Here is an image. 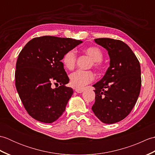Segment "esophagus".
<instances>
[{"mask_svg":"<svg viewBox=\"0 0 155 155\" xmlns=\"http://www.w3.org/2000/svg\"><path fill=\"white\" fill-rule=\"evenodd\" d=\"M75 91L78 93H83L84 90L83 89H78V88H77V89H75Z\"/></svg>","mask_w":155,"mask_h":155,"instance_id":"esophagus-1","label":"esophagus"}]
</instances>
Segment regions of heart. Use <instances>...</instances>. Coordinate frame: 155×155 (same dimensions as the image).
I'll use <instances>...</instances> for the list:
<instances>
[{"label":"heart","mask_w":155,"mask_h":155,"mask_svg":"<svg viewBox=\"0 0 155 155\" xmlns=\"http://www.w3.org/2000/svg\"><path fill=\"white\" fill-rule=\"evenodd\" d=\"M84 52L93 61V65L95 68H102L101 61L103 59V53L100 48L96 47H91L84 49ZM62 62L64 67L68 70L73 69L77 62V54L73 50L68 51L64 54L62 58ZM94 79V74L91 71L78 70L70 75V83L72 87L81 89L87 84H89Z\"/></svg>","instance_id":"1"}]
</instances>
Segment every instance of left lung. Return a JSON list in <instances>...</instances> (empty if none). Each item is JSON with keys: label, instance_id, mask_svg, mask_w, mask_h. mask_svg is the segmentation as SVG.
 Returning a JSON list of instances; mask_svg holds the SVG:
<instances>
[{"label": "left lung", "instance_id": "left-lung-1", "mask_svg": "<svg viewBox=\"0 0 155 155\" xmlns=\"http://www.w3.org/2000/svg\"><path fill=\"white\" fill-rule=\"evenodd\" d=\"M107 49L110 67L103 78L93 85L94 114L106 124L123 120L132 110L141 87L140 66L135 54L124 42L113 38L94 39Z\"/></svg>", "mask_w": 155, "mask_h": 155}]
</instances>
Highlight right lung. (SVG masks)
Segmentation results:
<instances>
[{
    "label": "right lung",
    "mask_w": 155,
    "mask_h": 155,
    "mask_svg": "<svg viewBox=\"0 0 155 155\" xmlns=\"http://www.w3.org/2000/svg\"><path fill=\"white\" fill-rule=\"evenodd\" d=\"M83 41L43 36L32 38L16 61L15 85L28 114L45 123L57 120L65 110L73 90L65 84L69 78L61 60ZM61 85L52 89L51 84Z\"/></svg>",
    "instance_id": "right-lung-1"
}]
</instances>
